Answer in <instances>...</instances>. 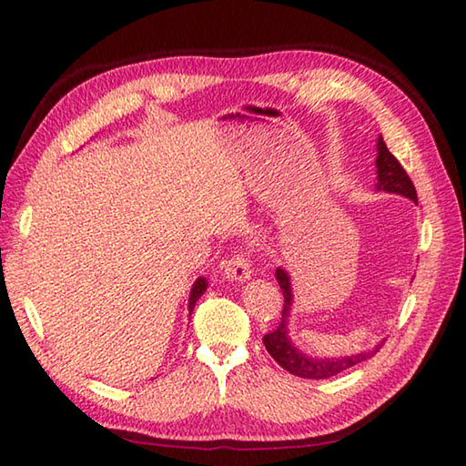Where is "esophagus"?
Instances as JSON below:
<instances>
[{"instance_id":"1","label":"esophagus","mask_w":466,"mask_h":466,"mask_svg":"<svg viewBox=\"0 0 466 466\" xmlns=\"http://www.w3.org/2000/svg\"><path fill=\"white\" fill-rule=\"evenodd\" d=\"M250 260L244 252H236L230 260L224 262V279L230 282H244L250 279Z\"/></svg>"}]
</instances>
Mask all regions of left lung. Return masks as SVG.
I'll use <instances>...</instances> for the list:
<instances>
[{"instance_id": "8db88e82", "label": "left lung", "mask_w": 466, "mask_h": 466, "mask_svg": "<svg viewBox=\"0 0 466 466\" xmlns=\"http://www.w3.org/2000/svg\"><path fill=\"white\" fill-rule=\"evenodd\" d=\"M376 190L399 194V196L409 198L412 202H419L417 190H414V184L410 182L409 174L404 172V167L400 166L397 157L389 152L382 136H379V142H376ZM276 280H279L280 290L284 294L282 319H280L279 329L272 330L270 334H266L262 342L266 346V350L270 352L272 359L279 362L284 370H289L294 376H300V379H312V380L330 379V376L339 374L342 370H349L352 366L369 360L370 356L379 352L382 342L376 344L370 350H362L349 356H330V359L329 356H310L302 352L289 336V319L292 314L294 294H292L290 276L282 268V266L276 268Z\"/></svg>"}]
</instances>
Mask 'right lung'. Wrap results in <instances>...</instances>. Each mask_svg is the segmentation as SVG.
I'll return each mask as SVG.
<instances>
[{"mask_svg":"<svg viewBox=\"0 0 466 466\" xmlns=\"http://www.w3.org/2000/svg\"><path fill=\"white\" fill-rule=\"evenodd\" d=\"M206 289H208V280L204 279V276H200V279H198V280L192 284L190 299H187V312L192 314V310H194V306H196L198 299H200V296L206 292Z\"/></svg>","mask_w":466,"mask_h":466,"instance_id":"add662e5","label":"right lung"}]
</instances>
